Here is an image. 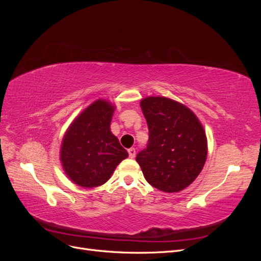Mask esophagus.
I'll list each match as a JSON object with an SVG mask.
<instances>
[{"label": "esophagus", "mask_w": 261, "mask_h": 261, "mask_svg": "<svg viewBox=\"0 0 261 261\" xmlns=\"http://www.w3.org/2000/svg\"><path fill=\"white\" fill-rule=\"evenodd\" d=\"M127 151H128L129 158H135V155H136V149L135 148H129Z\"/></svg>", "instance_id": "esophagus-1"}]
</instances>
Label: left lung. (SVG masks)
I'll return each instance as SVG.
<instances>
[{"mask_svg": "<svg viewBox=\"0 0 261 261\" xmlns=\"http://www.w3.org/2000/svg\"><path fill=\"white\" fill-rule=\"evenodd\" d=\"M149 139L136 155L150 185L176 193L191 185L207 159V139L196 115L176 101L146 98L140 103Z\"/></svg>", "mask_w": 261, "mask_h": 261, "instance_id": "1", "label": "left lung"}]
</instances>
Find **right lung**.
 <instances>
[{"label":"right lung","mask_w":261,"mask_h":261,"mask_svg":"<svg viewBox=\"0 0 261 261\" xmlns=\"http://www.w3.org/2000/svg\"><path fill=\"white\" fill-rule=\"evenodd\" d=\"M114 108L98 100L70 125L63 139L61 161L67 176L82 187H97L111 177L116 165L128 156L110 130Z\"/></svg>","instance_id":"1"}]
</instances>
